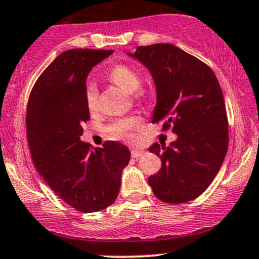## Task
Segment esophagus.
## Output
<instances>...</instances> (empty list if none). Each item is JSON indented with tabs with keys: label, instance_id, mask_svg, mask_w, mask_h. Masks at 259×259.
Returning a JSON list of instances; mask_svg holds the SVG:
<instances>
[{
	"label": "esophagus",
	"instance_id": "34e87169",
	"mask_svg": "<svg viewBox=\"0 0 259 259\" xmlns=\"http://www.w3.org/2000/svg\"><path fill=\"white\" fill-rule=\"evenodd\" d=\"M144 153H145L144 150L133 149V150H132V157H133V158H136V157H139V156H143Z\"/></svg>",
	"mask_w": 259,
	"mask_h": 259
}]
</instances>
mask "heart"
I'll return each mask as SVG.
<instances>
[{
	"instance_id": "1",
	"label": "heart",
	"mask_w": 259,
	"mask_h": 259,
	"mask_svg": "<svg viewBox=\"0 0 259 259\" xmlns=\"http://www.w3.org/2000/svg\"><path fill=\"white\" fill-rule=\"evenodd\" d=\"M109 79L113 83L120 87L125 92L133 93L135 98L143 97L141 93H139V87H140L141 79L139 73L136 72L134 69L125 65H119L115 66L114 69L110 71ZM97 88L93 84H90L86 88L84 92V101H86V106L88 110L93 112L97 108ZM143 126V119L138 115H130L125 116V118L116 119L109 125L108 130H109L112 138L118 139V140H125L130 141L134 140L135 130L141 129Z\"/></svg>"
}]
</instances>
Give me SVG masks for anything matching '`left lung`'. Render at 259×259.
Wrapping results in <instances>:
<instances>
[{"label":"left lung","instance_id":"obj_1","mask_svg":"<svg viewBox=\"0 0 259 259\" xmlns=\"http://www.w3.org/2000/svg\"><path fill=\"white\" fill-rule=\"evenodd\" d=\"M151 73L156 86L152 123L172 126L177 140L153 144L161 157L158 173L149 177L153 194L169 204L193 200L218 175L229 145L223 91L211 69L172 44L138 47L127 53Z\"/></svg>","mask_w":259,"mask_h":259}]
</instances>
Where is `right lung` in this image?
<instances>
[{
  "label": "right lung",
  "mask_w": 259,
  "mask_h": 259,
  "mask_svg": "<svg viewBox=\"0 0 259 259\" xmlns=\"http://www.w3.org/2000/svg\"><path fill=\"white\" fill-rule=\"evenodd\" d=\"M113 50L71 49L39 76L27 107V136L36 171L65 203L82 212L112 205L120 189L130 151L118 141L91 150L81 141L90 119L84 101L93 66Z\"/></svg>",
  "instance_id": "add662e5"
}]
</instances>
